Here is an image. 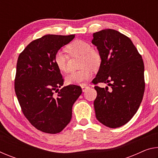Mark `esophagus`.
<instances>
[{
	"label": "esophagus",
	"mask_w": 158,
	"mask_h": 158,
	"mask_svg": "<svg viewBox=\"0 0 158 158\" xmlns=\"http://www.w3.org/2000/svg\"><path fill=\"white\" fill-rule=\"evenodd\" d=\"M89 86L88 85H81V89H82V91L83 92H85V90H86L88 89H89Z\"/></svg>",
	"instance_id": "1"
}]
</instances>
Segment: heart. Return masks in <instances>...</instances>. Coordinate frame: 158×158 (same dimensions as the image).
<instances>
[{"label":"heart","instance_id":"heart-1","mask_svg":"<svg viewBox=\"0 0 158 158\" xmlns=\"http://www.w3.org/2000/svg\"><path fill=\"white\" fill-rule=\"evenodd\" d=\"M67 51L71 56H82L81 67L78 71L72 72L67 75L65 80L68 84H81L89 79L93 75L92 69H97L100 66L102 57L97 50L93 49L89 42L77 40L67 46ZM68 56L63 51H58L54 56V62L60 71H69Z\"/></svg>","mask_w":158,"mask_h":158}]
</instances>
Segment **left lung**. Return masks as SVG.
Returning <instances> with one entry per match:
<instances>
[{"label": "left lung", "instance_id": "obj_1", "mask_svg": "<svg viewBox=\"0 0 158 158\" xmlns=\"http://www.w3.org/2000/svg\"><path fill=\"white\" fill-rule=\"evenodd\" d=\"M92 43L102 57L93 84L105 83L110 86H95L96 118L106 127H121L137 113L142 101L145 89L142 58L129 37L113 29L93 33Z\"/></svg>", "mask_w": 158, "mask_h": 158}]
</instances>
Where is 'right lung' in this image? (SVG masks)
Wrapping results in <instances>:
<instances>
[{"label": "right lung", "instance_id": "add662e5", "mask_svg": "<svg viewBox=\"0 0 158 158\" xmlns=\"http://www.w3.org/2000/svg\"><path fill=\"white\" fill-rule=\"evenodd\" d=\"M74 37L46 35L31 42L19 56L16 95L26 118L43 132L56 134L67 126L74 103L82 93L77 85L59 90L64 81L54 62L56 53Z\"/></svg>", "mask_w": 158, "mask_h": 158}]
</instances>
